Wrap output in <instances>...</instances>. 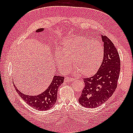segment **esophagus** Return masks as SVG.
<instances>
[{
	"label": "esophagus",
	"mask_w": 133,
	"mask_h": 133,
	"mask_svg": "<svg viewBox=\"0 0 133 133\" xmlns=\"http://www.w3.org/2000/svg\"><path fill=\"white\" fill-rule=\"evenodd\" d=\"M74 79L72 78H70V77H66L64 78V81L65 82H71V81H74Z\"/></svg>",
	"instance_id": "34e87169"
}]
</instances>
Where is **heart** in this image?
Instances as JSON below:
<instances>
[{
	"label": "heart",
	"instance_id": "heart-1",
	"mask_svg": "<svg viewBox=\"0 0 133 133\" xmlns=\"http://www.w3.org/2000/svg\"><path fill=\"white\" fill-rule=\"evenodd\" d=\"M55 56L56 63L61 70H67L71 61L75 72L89 77L100 67L104 49L99 42L91 41L84 36H76L64 41L61 52L56 51Z\"/></svg>",
	"mask_w": 133,
	"mask_h": 133
}]
</instances>
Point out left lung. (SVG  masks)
Returning a JSON list of instances; mask_svg holds the SVG:
<instances>
[{
	"instance_id": "8db88e82",
	"label": "left lung",
	"mask_w": 133,
	"mask_h": 133,
	"mask_svg": "<svg viewBox=\"0 0 133 133\" xmlns=\"http://www.w3.org/2000/svg\"><path fill=\"white\" fill-rule=\"evenodd\" d=\"M104 56L99 69L92 77L84 78V87L79 103L87 108L101 106L113 94L117 87L121 63L119 54L113 43L106 36L101 35Z\"/></svg>"
}]
</instances>
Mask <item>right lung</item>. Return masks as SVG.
<instances>
[{"label": "right lung", "mask_w": 133, "mask_h": 133, "mask_svg": "<svg viewBox=\"0 0 133 133\" xmlns=\"http://www.w3.org/2000/svg\"><path fill=\"white\" fill-rule=\"evenodd\" d=\"M43 31L44 29H39L36 32H40ZM63 77L55 75L49 87L44 92L37 95L24 94L18 90L15 84L14 86L20 97L27 104L39 111H46L51 109L55 104L58 88L63 83Z\"/></svg>", "instance_id": "1"}]
</instances>
